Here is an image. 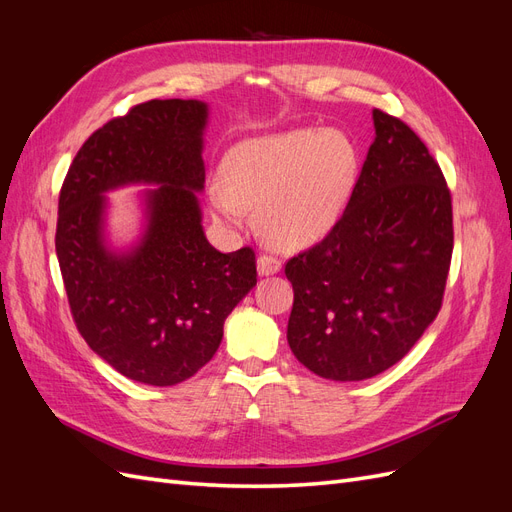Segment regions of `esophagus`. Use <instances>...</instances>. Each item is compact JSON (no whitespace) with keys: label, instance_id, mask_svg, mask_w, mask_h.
<instances>
[{"label":"esophagus","instance_id":"esophagus-1","mask_svg":"<svg viewBox=\"0 0 512 512\" xmlns=\"http://www.w3.org/2000/svg\"><path fill=\"white\" fill-rule=\"evenodd\" d=\"M280 269H282V262L277 260L275 256H271V254H260V256H258V273H260L262 277L275 275Z\"/></svg>","mask_w":512,"mask_h":512}]
</instances>
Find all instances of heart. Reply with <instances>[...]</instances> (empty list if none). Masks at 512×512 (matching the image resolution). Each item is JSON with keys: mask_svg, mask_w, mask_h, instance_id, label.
Segmentation results:
<instances>
[{"mask_svg": "<svg viewBox=\"0 0 512 512\" xmlns=\"http://www.w3.org/2000/svg\"><path fill=\"white\" fill-rule=\"evenodd\" d=\"M359 156L339 130L299 128L243 141L226 156L224 179L207 196L230 230L250 224L258 207L265 235L282 247L309 245L337 226L350 203Z\"/></svg>", "mask_w": 512, "mask_h": 512, "instance_id": "heart-1", "label": "heart"}]
</instances>
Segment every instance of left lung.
I'll return each mask as SVG.
<instances>
[{
    "label": "left lung",
    "instance_id": "1",
    "mask_svg": "<svg viewBox=\"0 0 512 512\" xmlns=\"http://www.w3.org/2000/svg\"><path fill=\"white\" fill-rule=\"evenodd\" d=\"M376 138L337 226L286 262L288 344L316 376L374 378L438 316L453 256L451 192L404 121L374 108Z\"/></svg>",
    "mask_w": 512,
    "mask_h": 512
}]
</instances>
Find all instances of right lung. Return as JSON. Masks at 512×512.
Wrapping results in <instances>:
<instances>
[{"label":"right lung","mask_w":512,"mask_h":512,"mask_svg":"<svg viewBox=\"0 0 512 512\" xmlns=\"http://www.w3.org/2000/svg\"><path fill=\"white\" fill-rule=\"evenodd\" d=\"M200 100H151L108 121L76 153L59 194L55 250L76 329L119 374L173 386L207 365L224 320L256 286L252 247L207 241ZM149 184L144 230L123 251L105 235V194Z\"/></svg>","instance_id":"1"}]
</instances>
